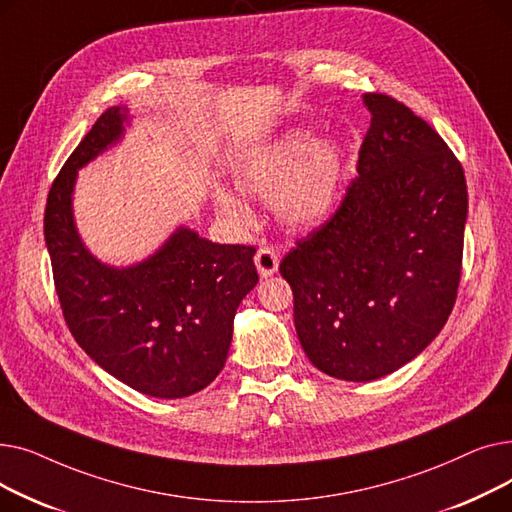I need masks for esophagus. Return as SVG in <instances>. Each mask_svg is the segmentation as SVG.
<instances>
[{"mask_svg":"<svg viewBox=\"0 0 512 512\" xmlns=\"http://www.w3.org/2000/svg\"><path fill=\"white\" fill-rule=\"evenodd\" d=\"M255 265H257V272H259L261 278H270V276H274L278 272L280 261H278L276 251L263 247L255 255Z\"/></svg>","mask_w":512,"mask_h":512,"instance_id":"esophagus-1","label":"esophagus"}]
</instances>
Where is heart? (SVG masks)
I'll return each mask as SVG.
<instances>
[{"instance_id":"obj_1","label":"heart","mask_w":512,"mask_h":512,"mask_svg":"<svg viewBox=\"0 0 512 512\" xmlns=\"http://www.w3.org/2000/svg\"><path fill=\"white\" fill-rule=\"evenodd\" d=\"M348 155L334 139L319 141L309 128H290L263 143L234 168L242 193L272 201L290 228H315L330 220L344 193ZM215 203L230 218L249 220L247 207L218 188Z\"/></svg>"}]
</instances>
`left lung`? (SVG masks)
<instances>
[{"instance_id": "1", "label": "left lung", "mask_w": 512, "mask_h": 512, "mask_svg": "<svg viewBox=\"0 0 512 512\" xmlns=\"http://www.w3.org/2000/svg\"><path fill=\"white\" fill-rule=\"evenodd\" d=\"M363 103L371 126L359 176L280 263L305 355L346 382L384 378L440 334L469 205L463 166L432 126L388 95L365 93Z\"/></svg>"}]
</instances>
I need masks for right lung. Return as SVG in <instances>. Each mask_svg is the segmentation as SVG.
Returning <instances> with one entry per match:
<instances>
[{
    "label": "right lung",
    "mask_w": 512,
    "mask_h": 512,
    "mask_svg": "<svg viewBox=\"0 0 512 512\" xmlns=\"http://www.w3.org/2000/svg\"><path fill=\"white\" fill-rule=\"evenodd\" d=\"M126 124L128 107H110L72 151L47 197L45 245L78 346L132 390L184 398L224 369L236 309L259 282L255 249L178 226L139 263L99 261L74 222V184L80 168L124 137Z\"/></svg>",
    "instance_id": "add662e5"
}]
</instances>
